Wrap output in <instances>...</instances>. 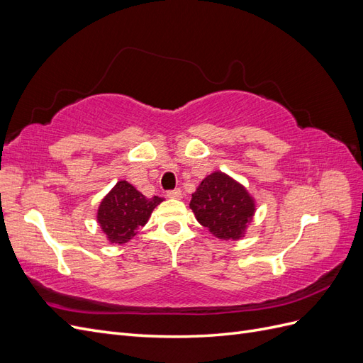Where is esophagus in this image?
I'll list each match as a JSON object with an SVG mask.
<instances>
[{
    "label": "esophagus",
    "mask_w": 363,
    "mask_h": 363,
    "mask_svg": "<svg viewBox=\"0 0 363 363\" xmlns=\"http://www.w3.org/2000/svg\"><path fill=\"white\" fill-rule=\"evenodd\" d=\"M167 196H169V199H182V191L177 188V189H172V191H168L167 192Z\"/></svg>",
    "instance_id": "1"
}]
</instances>
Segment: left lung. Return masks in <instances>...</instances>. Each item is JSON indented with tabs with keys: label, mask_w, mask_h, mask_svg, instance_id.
<instances>
[{
	"label": "left lung",
	"mask_w": 363,
	"mask_h": 363,
	"mask_svg": "<svg viewBox=\"0 0 363 363\" xmlns=\"http://www.w3.org/2000/svg\"><path fill=\"white\" fill-rule=\"evenodd\" d=\"M189 207L196 221L223 240L242 238L256 212L248 191L221 171L212 172L200 183L192 194Z\"/></svg>",
	"instance_id": "obj_1"
}]
</instances>
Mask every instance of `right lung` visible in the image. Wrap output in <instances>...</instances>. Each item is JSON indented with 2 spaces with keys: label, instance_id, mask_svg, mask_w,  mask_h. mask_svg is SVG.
Masks as SVG:
<instances>
[{
  "label": "right lung",
  "instance_id": "1",
  "mask_svg": "<svg viewBox=\"0 0 363 363\" xmlns=\"http://www.w3.org/2000/svg\"><path fill=\"white\" fill-rule=\"evenodd\" d=\"M162 201L160 196L147 199L133 184L121 180L100 203L96 221L108 242L123 245L148 223L151 212Z\"/></svg>",
  "mask_w": 363,
  "mask_h": 363
}]
</instances>
